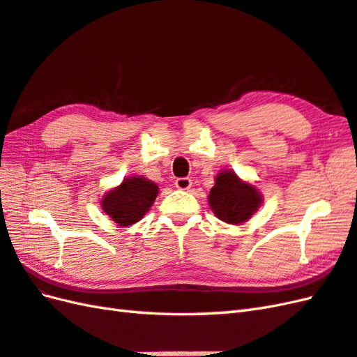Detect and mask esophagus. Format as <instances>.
<instances>
[{
    "mask_svg": "<svg viewBox=\"0 0 357 357\" xmlns=\"http://www.w3.org/2000/svg\"><path fill=\"white\" fill-rule=\"evenodd\" d=\"M174 185H176V188L181 189V191H186V189L191 188L192 180L189 178V177H180V178H177L176 181H174Z\"/></svg>",
    "mask_w": 357,
    "mask_h": 357,
    "instance_id": "esophagus-1",
    "label": "esophagus"
}]
</instances>
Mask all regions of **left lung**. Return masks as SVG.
Listing matches in <instances>:
<instances>
[{
	"instance_id": "1",
	"label": "left lung",
	"mask_w": 357,
	"mask_h": 357,
	"mask_svg": "<svg viewBox=\"0 0 357 357\" xmlns=\"http://www.w3.org/2000/svg\"><path fill=\"white\" fill-rule=\"evenodd\" d=\"M209 204L220 220L240 225L259 208L261 195L253 186L243 183L235 172L225 171L218 174L211 189Z\"/></svg>"
}]
</instances>
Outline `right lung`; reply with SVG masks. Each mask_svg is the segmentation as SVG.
I'll return each mask as SVG.
<instances>
[{"instance_id":"1","label":"right lung","mask_w":357,"mask_h":357,"mask_svg":"<svg viewBox=\"0 0 357 357\" xmlns=\"http://www.w3.org/2000/svg\"><path fill=\"white\" fill-rule=\"evenodd\" d=\"M158 194V188L153 181L142 177H128L122 185L109 191L102 208L119 226H130L144 218Z\"/></svg>"}]
</instances>
